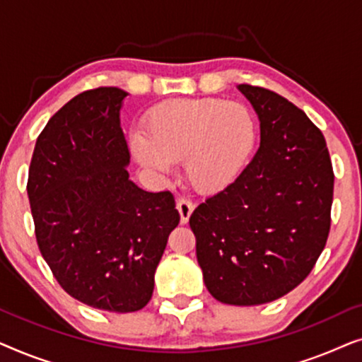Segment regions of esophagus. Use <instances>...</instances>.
Returning <instances> with one entry per match:
<instances>
[{
  "mask_svg": "<svg viewBox=\"0 0 362 362\" xmlns=\"http://www.w3.org/2000/svg\"><path fill=\"white\" fill-rule=\"evenodd\" d=\"M176 207H177V211H180L181 222L182 224H186V222L189 221L192 211H194V202L186 199V197H181V199L176 202Z\"/></svg>",
  "mask_w": 362,
  "mask_h": 362,
  "instance_id": "esophagus-1",
  "label": "esophagus"
}]
</instances>
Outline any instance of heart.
<instances>
[{
    "mask_svg": "<svg viewBox=\"0 0 362 362\" xmlns=\"http://www.w3.org/2000/svg\"><path fill=\"white\" fill-rule=\"evenodd\" d=\"M257 141L252 112L222 98H173L143 118L141 135L132 138L135 160L166 175L182 161L186 180L201 192L230 186L249 163Z\"/></svg>",
    "mask_w": 362,
    "mask_h": 362,
    "instance_id": "b5f03b06",
    "label": "heart"
}]
</instances>
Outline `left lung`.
I'll use <instances>...</instances> for the list:
<instances>
[{"mask_svg": "<svg viewBox=\"0 0 362 362\" xmlns=\"http://www.w3.org/2000/svg\"><path fill=\"white\" fill-rule=\"evenodd\" d=\"M260 146L240 176L189 217L197 264L216 300L252 306L298 286L326 245L334 175L320 128L279 93L240 83Z\"/></svg>", "mask_w": 362, "mask_h": 362, "instance_id": "8db88e82", "label": "left lung"}]
</instances>
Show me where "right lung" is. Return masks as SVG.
<instances>
[{
	"label": "right lung",
	"mask_w": 362,
	"mask_h": 362,
	"mask_svg": "<svg viewBox=\"0 0 362 362\" xmlns=\"http://www.w3.org/2000/svg\"><path fill=\"white\" fill-rule=\"evenodd\" d=\"M128 93L98 87L54 113L34 146L28 196L39 250L59 285L92 308L130 313L150 301L168 237L170 191L130 180L120 127Z\"/></svg>",
	"instance_id": "obj_1"
}]
</instances>
